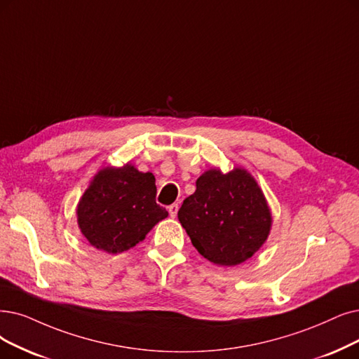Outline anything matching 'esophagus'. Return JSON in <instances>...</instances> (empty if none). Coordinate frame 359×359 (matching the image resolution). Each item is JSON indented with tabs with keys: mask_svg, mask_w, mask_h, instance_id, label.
<instances>
[{
	"mask_svg": "<svg viewBox=\"0 0 359 359\" xmlns=\"http://www.w3.org/2000/svg\"><path fill=\"white\" fill-rule=\"evenodd\" d=\"M168 212H169V215H170V218H175L177 213H178V205H177V203L170 205V206L168 208Z\"/></svg>",
	"mask_w": 359,
	"mask_h": 359,
	"instance_id": "esophagus-1",
	"label": "esophagus"
}]
</instances>
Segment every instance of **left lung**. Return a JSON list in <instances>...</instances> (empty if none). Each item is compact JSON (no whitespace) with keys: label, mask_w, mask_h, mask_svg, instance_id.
I'll return each instance as SVG.
<instances>
[{"label":"left lung","mask_w":359,"mask_h":359,"mask_svg":"<svg viewBox=\"0 0 359 359\" xmlns=\"http://www.w3.org/2000/svg\"><path fill=\"white\" fill-rule=\"evenodd\" d=\"M178 219L193 246L219 266L246 262L271 233L272 215L259 184L245 168L205 170L184 200Z\"/></svg>","instance_id":"obj_1"}]
</instances>
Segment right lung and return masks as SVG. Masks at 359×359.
Wrapping results in <instances>:
<instances>
[{
  "mask_svg": "<svg viewBox=\"0 0 359 359\" xmlns=\"http://www.w3.org/2000/svg\"><path fill=\"white\" fill-rule=\"evenodd\" d=\"M166 217V209L156 203L154 175L130 162L100 169L76 206L82 236L111 255L138 245Z\"/></svg>",
  "mask_w": 359,
  "mask_h": 359,
  "instance_id": "obj_1",
  "label": "right lung"
}]
</instances>
